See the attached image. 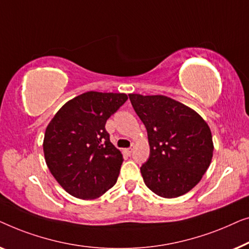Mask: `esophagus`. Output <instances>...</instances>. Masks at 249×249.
<instances>
[{
	"mask_svg": "<svg viewBox=\"0 0 249 249\" xmlns=\"http://www.w3.org/2000/svg\"><path fill=\"white\" fill-rule=\"evenodd\" d=\"M125 151H126V153H127V155H131L132 151H133V148H128V149H126Z\"/></svg>",
	"mask_w": 249,
	"mask_h": 249,
	"instance_id": "esophagus-1",
	"label": "esophagus"
}]
</instances>
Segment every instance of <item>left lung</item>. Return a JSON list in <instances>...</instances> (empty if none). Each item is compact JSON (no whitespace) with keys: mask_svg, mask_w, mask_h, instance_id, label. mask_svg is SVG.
<instances>
[{"mask_svg":"<svg viewBox=\"0 0 249 249\" xmlns=\"http://www.w3.org/2000/svg\"><path fill=\"white\" fill-rule=\"evenodd\" d=\"M128 97L148 132L150 157L141 167L145 185L161 197L186 194L211 163L214 146L209 125L195 110L169 97Z\"/></svg>","mask_w":249,"mask_h":249,"instance_id":"1","label":"left lung"}]
</instances>
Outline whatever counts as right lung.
I'll return each mask as SVG.
<instances>
[{"label": "right lung", "instance_id": "1", "mask_svg": "<svg viewBox=\"0 0 249 249\" xmlns=\"http://www.w3.org/2000/svg\"><path fill=\"white\" fill-rule=\"evenodd\" d=\"M127 94L88 91L69 100L47 125L45 160L57 183L74 197L93 199L116 184L123 156L105 125Z\"/></svg>", "mask_w": 249, "mask_h": 249}]
</instances>
